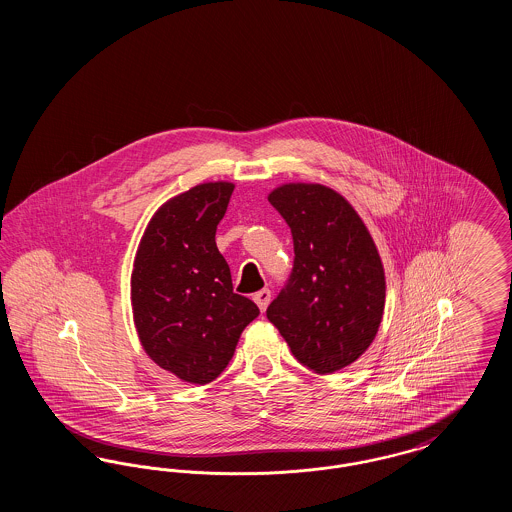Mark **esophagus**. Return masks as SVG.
<instances>
[{"instance_id": "34e87169", "label": "esophagus", "mask_w": 512, "mask_h": 512, "mask_svg": "<svg viewBox=\"0 0 512 512\" xmlns=\"http://www.w3.org/2000/svg\"><path fill=\"white\" fill-rule=\"evenodd\" d=\"M270 297H272V293H270L268 288H265V290H261V292H257L255 295H253L255 303L259 305V309H261L263 313L267 311L268 303H270Z\"/></svg>"}]
</instances>
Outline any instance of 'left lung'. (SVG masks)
<instances>
[{"label": "left lung", "instance_id": "left-lung-1", "mask_svg": "<svg viewBox=\"0 0 512 512\" xmlns=\"http://www.w3.org/2000/svg\"><path fill=\"white\" fill-rule=\"evenodd\" d=\"M292 228V274L267 317L293 357L317 374L355 363L376 338L386 276L363 219L322 184H282L268 194Z\"/></svg>", "mask_w": 512, "mask_h": 512}]
</instances>
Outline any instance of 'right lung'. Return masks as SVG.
I'll return each mask as SVG.
<instances>
[{
    "label": "right lung",
    "mask_w": 512,
    "mask_h": 512,
    "mask_svg": "<svg viewBox=\"0 0 512 512\" xmlns=\"http://www.w3.org/2000/svg\"><path fill=\"white\" fill-rule=\"evenodd\" d=\"M232 182L197 184L163 203L140 240L130 280L138 338L153 363L209 384L230 363L259 307L234 293L215 242Z\"/></svg>",
    "instance_id": "right-lung-1"
}]
</instances>
